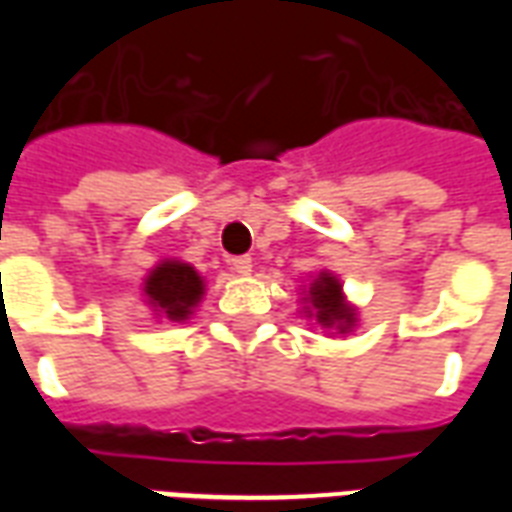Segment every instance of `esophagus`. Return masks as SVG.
<instances>
[{
	"label": "esophagus",
	"mask_w": 512,
	"mask_h": 512,
	"mask_svg": "<svg viewBox=\"0 0 512 512\" xmlns=\"http://www.w3.org/2000/svg\"><path fill=\"white\" fill-rule=\"evenodd\" d=\"M230 271L238 277H246L252 271V257H230Z\"/></svg>",
	"instance_id": "34e87169"
}]
</instances>
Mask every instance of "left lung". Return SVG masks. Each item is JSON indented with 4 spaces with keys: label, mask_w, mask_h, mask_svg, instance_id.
<instances>
[{
    "label": "left lung",
    "mask_w": 512,
    "mask_h": 512,
    "mask_svg": "<svg viewBox=\"0 0 512 512\" xmlns=\"http://www.w3.org/2000/svg\"><path fill=\"white\" fill-rule=\"evenodd\" d=\"M301 315L332 334H351L359 326V310L345 299L343 282L329 268L301 285Z\"/></svg>",
    "instance_id": "8db88e82"
}]
</instances>
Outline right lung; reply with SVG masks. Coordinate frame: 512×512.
<instances>
[{"instance_id": "add662e5", "label": "right lung", "mask_w": 512, "mask_h": 512, "mask_svg": "<svg viewBox=\"0 0 512 512\" xmlns=\"http://www.w3.org/2000/svg\"><path fill=\"white\" fill-rule=\"evenodd\" d=\"M205 296V279L191 263L164 257L142 279V299L156 321L186 323Z\"/></svg>"}]
</instances>
